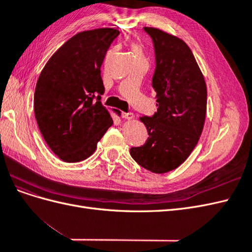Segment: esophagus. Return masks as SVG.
<instances>
[{
  "label": "esophagus",
  "instance_id": "esophagus-1",
  "mask_svg": "<svg viewBox=\"0 0 252 252\" xmlns=\"http://www.w3.org/2000/svg\"><path fill=\"white\" fill-rule=\"evenodd\" d=\"M121 117L123 118V119L132 120V119H133V113H132V112H122Z\"/></svg>",
  "mask_w": 252,
  "mask_h": 252
}]
</instances>
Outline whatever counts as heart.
<instances>
[{
  "label": "heart",
  "instance_id": "heart-1",
  "mask_svg": "<svg viewBox=\"0 0 252 252\" xmlns=\"http://www.w3.org/2000/svg\"><path fill=\"white\" fill-rule=\"evenodd\" d=\"M133 55L134 56H142V49L139 45H134L133 46Z\"/></svg>",
  "mask_w": 252,
  "mask_h": 252
}]
</instances>
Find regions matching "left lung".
Returning <instances> with one entry per match:
<instances>
[{
    "mask_svg": "<svg viewBox=\"0 0 252 252\" xmlns=\"http://www.w3.org/2000/svg\"><path fill=\"white\" fill-rule=\"evenodd\" d=\"M154 42L156 70L152 88L158 110L140 120L147 128V141L130 148L134 161L151 172L173 170L199 142L207 108V88L188 45L154 27H144Z\"/></svg>",
    "mask_w": 252,
    "mask_h": 252,
    "instance_id": "8db88e82",
    "label": "left lung"
}]
</instances>
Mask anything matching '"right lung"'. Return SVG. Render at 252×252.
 Wrapping results in <instances>:
<instances>
[{
  "instance_id": "right-lung-1",
  "label": "right lung",
  "mask_w": 252,
  "mask_h": 252,
  "mask_svg": "<svg viewBox=\"0 0 252 252\" xmlns=\"http://www.w3.org/2000/svg\"><path fill=\"white\" fill-rule=\"evenodd\" d=\"M119 34L117 29L98 28L73 35L53 53L36 82L37 126L53 154L64 162L90 157L113 124L101 103L105 89L101 66Z\"/></svg>"
}]
</instances>
